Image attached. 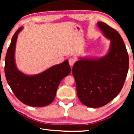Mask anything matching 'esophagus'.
Returning a JSON list of instances; mask_svg holds the SVG:
<instances>
[{
  "label": "esophagus",
  "instance_id": "34e87169",
  "mask_svg": "<svg viewBox=\"0 0 134 134\" xmlns=\"http://www.w3.org/2000/svg\"><path fill=\"white\" fill-rule=\"evenodd\" d=\"M75 62H76V60H75L74 58H73L72 57L69 58V65H70L71 66H72Z\"/></svg>",
  "mask_w": 134,
  "mask_h": 134
}]
</instances>
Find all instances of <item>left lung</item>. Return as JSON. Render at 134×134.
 <instances>
[{
	"instance_id": "obj_1",
	"label": "left lung",
	"mask_w": 134,
	"mask_h": 134,
	"mask_svg": "<svg viewBox=\"0 0 134 134\" xmlns=\"http://www.w3.org/2000/svg\"><path fill=\"white\" fill-rule=\"evenodd\" d=\"M97 26L110 41L109 51L102 57H79L72 69L79 99L92 108L106 105L120 93L129 69V56L119 33L102 22Z\"/></svg>"
}]
</instances>
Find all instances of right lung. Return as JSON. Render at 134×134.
<instances>
[{
    "instance_id": "obj_1",
    "label": "right lung",
    "mask_w": 134,
    "mask_h": 134,
    "mask_svg": "<svg viewBox=\"0 0 134 134\" xmlns=\"http://www.w3.org/2000/svg\"><path fill=\"white\" fill-rule=\"evenodd\" d=\"M20 27L12 37L5 60V74L9 86L20 101L31 107H41L52 103L57 90L64 77L71 72L68 60L45 71L28 75L19 71L15 62V49Z\"/></svg>"
}]
</instances>
